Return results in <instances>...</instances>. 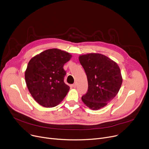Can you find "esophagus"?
<instances>
[{"instance_id": "obj_1", "label": "esophagus", "mask_w": 149, "mask_h": 149, "mask_svg": "<svg viewBox=\"0 0 149 149\" xmlns=\"http://www.w3.org/2000/svg\"><path fill=\"white\" fill-rule=\"evenodd\" d=\"M72 86H73L74 88H76V87H77V84H76V83L73 84H72Z\"/></svg>"}]
</instances>
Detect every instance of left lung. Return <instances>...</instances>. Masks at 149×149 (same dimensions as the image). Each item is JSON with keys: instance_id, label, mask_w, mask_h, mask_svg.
Listing matches in <instances>:
<instances>
[{"instance_id": "left-lung-1", "label": "left lung", "mask_w": 149, "mask_h": 149, "mask_svg": "<svg viewBox=\"0 0 149 149\" xmlns=\"http://www.w3.org/2000/svg\"><path fill=\"white\" fill-rule=\"evenodd\" d=\"M80 64L86 73L88 90L81 100L93 111L105 107L119 92L123 78L119 66L103 54L80 55Z\"/></svg>"}]
</instances>
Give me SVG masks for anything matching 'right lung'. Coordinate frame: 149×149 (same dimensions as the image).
Wrapping results in <instances>:
<instances>
[{"label": "right lung", "instance_id": "obj_1", "mask_svg": "<svg viewBox=\"0 0 149 149\" xmlns=\"http://www.w3.org/2000/svg\"><path fill=\"white\" fill-rule=\"evenodd\" d=\"M72 55L57 48L49 49L31 58L25 72L27 88L37 103L53 107L63 100L69 91L64 82L63 66Z\"/></svg>", "mask_w": 149, "mask_h": 149}]
</instances>
